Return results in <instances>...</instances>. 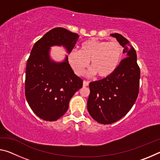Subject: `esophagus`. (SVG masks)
Segmentation results:
<instances>
[{"label":"esophagus","mask_w":160,"mask_h":160,"mask_svg":"<svg viewBox=\"0 0 160 160\" xmlns=\"http://www.w3.org/2000/svg\"><path fill=\"white\" fill-rule=\"evenodd\" d=\"M89 85V82L88 81H83V87H87Z\"/></svg>","instance_id":"34e87169"}]
</instances>
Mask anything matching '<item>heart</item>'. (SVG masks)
I'll use <instances>...</instances> for the list:
<instances>
[{"mask_svg":"<svg viewBox=\"0 0 160 160\" xmlns=\"http://www.w3.org/2000/svg\"><path fill=\"white\" fill-rule=\"evenodd\" d=\"M123 55V48L118 42L90 39L83 42L79 51H70L68 59L76 75H82L90 61L92 73L105 78L118 68Z\"/></svg>","mask_w":160,"mask_h":160,"instance_id":"1","label":"heart"}]
</instances>
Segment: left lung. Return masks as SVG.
I'll return each instance as SVG.
<instances>
[{
    "mask_svg": "<svg viewBox=\"0 0 160 160\" xmlns=\"http://www.w3.org/2000/svg\"><path fill=\"white\" fill-rule=\"evenodd\" d=\"M110 35L124 48L126 58L109 77L90 83L88 112L102 124L113 123L123 118L133 106L139 92L140 71L136 51L122 35Z\"/></svg>",
    "mask_w": 160,
    "mask_h": 160,
    "instance_id": "1",
    "label": "left lung"
}]
</instances>
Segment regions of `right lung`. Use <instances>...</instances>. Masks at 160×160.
<instances>
[{
    "instance_id": "obj_1",
    "label": "right lung",
    "mask_w": 160,
    "mask_h": 160,
    "mask_svg": "<svg viewBox=\"0 0 160 160\" xmlns=\"http://www.w3.org/2000/svg\"><path fill=\"white\" fill-rule=\"evenodd\" d=\"M79 35L62 28H53L35 43L28 60L25 97L29 107L40 118L58 120L67 112L69 102L82 87V80L74 73L68 61L51 58L53 46H63L69 53Z\"/></svg>"
}]
</instances>
